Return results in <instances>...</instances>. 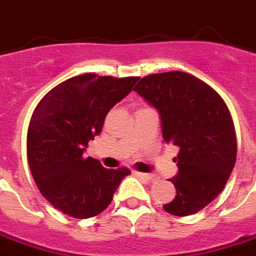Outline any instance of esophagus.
I'll use <instances>...</instances> for the list:
<instances>
[{"label": "esophagus", "mask_w": 256, "mask_h": 256, "mask_svg": "<svg viewBox=\"0 0 256 256\" xmlns=\"http://www.w3.org/2000/svg\"><path fill=\"white\" fill-rule=\"evenodd\" d=\"M136 176L140 178H144V180H146V182H154L155 180V174H151V173H141V172H137L136 173Z\"/></svg>", "instance_id": "esophagus-1"}]
</instances>
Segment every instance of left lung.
Segmentation results:
<instances>
[{
  "mask_svg": "<svg viewBox=\"0 0 256 256\" xmlns=\"http://www.w3.org/2000/svg\"><path fill=\"white\" fill-rule=\"evenodd\" d=\"M134 91L156 108L166 142L178 146V173L170 182L176 196L164 205L168 214H196L220 194L233 170L237 138L223 98L190 73L148 74Z\"/></svg>",
  "mask_w": 256,
  "mask_h": 256,
  "instance_id": "1",
  "label": "left lung"
}]
</instances>
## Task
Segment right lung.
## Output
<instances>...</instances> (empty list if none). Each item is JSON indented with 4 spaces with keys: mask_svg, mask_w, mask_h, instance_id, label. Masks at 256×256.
Here are the masks:
<instances>
[{
    "mask_svg": "<svg viewBox=\"0 0 256 256\" xmlns=\"http://www.w3.org/2000/svg\"><path fill=\"white\" fill-rule=\"evenodd\" d=\"M138 78L84 73L62 82L37 104L28 130V166L42 196L65 215L101 214L130 174L128 168L106 169L83 152Z\"/></svg>",
    "mask_w": 256,
    "mask_h": 256,
    "instance_id": "right-lung-1",
    "label": "right lung"
}]
</instances>
